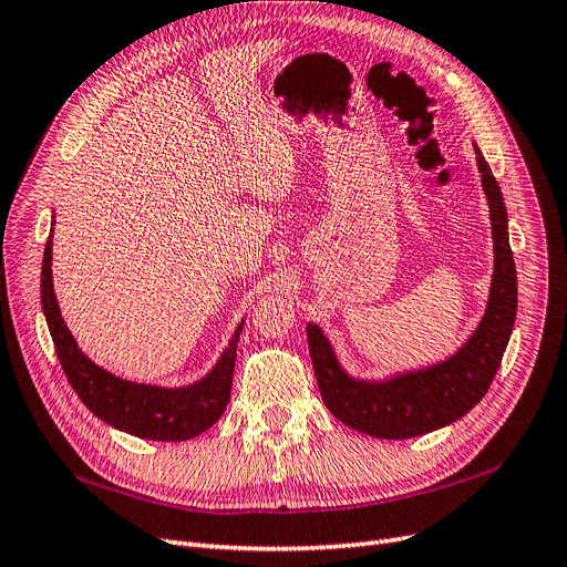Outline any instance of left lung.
<instances>
[{
	"mask_svg": "<svg viewBox=\"0 0 567 567\" xmlns=\"http://www.w3.org/2000/svg\"><path fill=\"white\" fill-rule=\"evenodd\" d=\"M476 152L491 205L495 268L486 316L470 341L434 367L388 381H354L341 369L318 324H308V350L327 409L352 430L379 439H411L455 423L488 392L516 320V266L509 247L507 209L486 158Z\"/></svg>",
	"mask_w": 567,
	"mask_h": 567,
	"instance_id": "1",
	"label": "left lung"
}]
</instances>
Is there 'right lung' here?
I'll return each instance as SVG.
<instances>
[{
	"instance_id": "add662e5",
	"label": "right lung",
	"mask_w": 567,
	"mask_h": 567,
	"mask_svg": "<svg viewBox=\"0 0 567 567\" xmlns=\"http://www.w3.org/2000/svg\"><path fill=\"white\" fill-rule=\"evenodd\" d=\"M51 236L41 261V308L55 346V354L79 400L107 425L154 442H186L213 427L226 411L234 383L236 350L243 322L230 337L228 348L205 379L186 388H156L116 379L83 354L70 333L53 291Z\"/></svg>"
}]
</instances>
